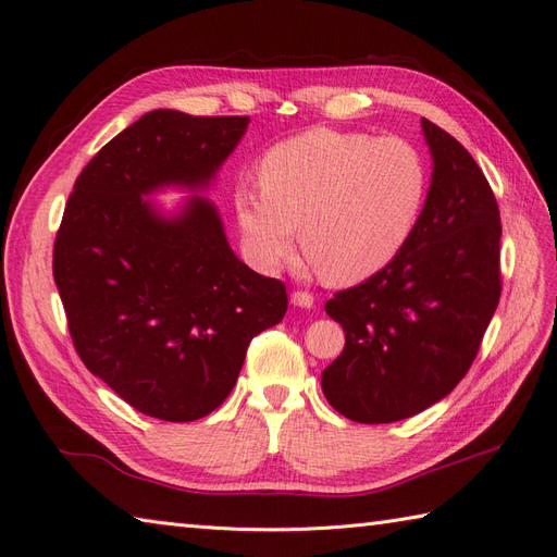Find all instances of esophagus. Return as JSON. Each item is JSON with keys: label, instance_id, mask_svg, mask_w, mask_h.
Masks as SVG:
<instances>
[{"label": "esophagus", "instance_id": "34e87169", "mask_svg": "<svg viewBox=\"0 0 557 557\" xmlns=\"http://www.w3.org/2000/svg\"><path fill=\"white\" fill-rule=\"evenodd\" d=\"M290 301L295 307H299V309H311L313 307V295L311 293H307V290H295L293 295H290Z\"/></svg>", "mask_w": 557, "mask_h": 557}]
</instances>
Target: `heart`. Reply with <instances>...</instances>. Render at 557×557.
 I'll return each mask as SVG.
<instances>
[{"instance_id":"1","label":"heart","mask_w":557,"mask_h":557,"mask_svg":"<svg viewBox=\"0 0 557 557\" xmlns=\"http://www.w3.org/2000/svg\"><path fill=\"white\" fill-rule=\"evenodd\" d=\"M428 197L418 150L397 137L315 127L267 150L260 188L242 185L234 209L248 258L274 272L299 244L330 283H356L391 264Z\"/></svg>"}]
</instances>
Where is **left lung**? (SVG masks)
Listing matches in <instances>:
<instances>
[{
  "instance_id": "1",
  "label": "left lung",
  "mask_w": 557,
  "mask_h": 557,
  "mask_svg": "<svg viewBox=\"0 0 557 557\" xmlns=\"http://www.w3.org/2000/svg\"><path fill=\"white\" fill-rule=\"evenodd\" d=\"M432 183L399 256L325 311L346 346L323 372L332 407L395 423L444 399L474 362L502 295L499 209L476 160L428 117Z\"/></svg>"
}]
</instances>
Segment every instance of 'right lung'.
Returning a JSON list of instances; mask_svg holds the SVG:
<instances>
[{
    "mask_svg": "<svg viewBox=\"0 0 557 557\" xmlns=\"http://www.w3.org/2000/svg\"><path fill=\"white\" fill-rule=\"evenodd\" d=\"M250 123L158 109L86 164L64 207L53 276L74 348L129 407L190 423L221 407L256 334L281 323L278 278L246 267L209 199L162 215L146 195L201 190Z\"/></svg>",
    "mask_w": 557,
    "mask_h": 557,
    "instance_id": "right-lung-1",
    "label": "right lung"
}]
</instances>
